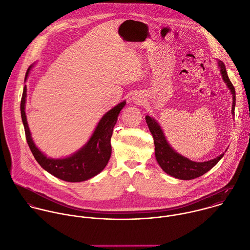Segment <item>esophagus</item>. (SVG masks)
<instances>
[{"mask_svg":"<svg viewBox=\"0 0 250 250\" xmlns=\"http://www.w3.org/2000/svg\"><path fill=\"white\" fill-rule=\"evenodd\" d=\"M134 101H135L136 103H140V102H141V101L139 100V98H134Z\"/></svg>","mask_w":250,"mask_h":250,"instance_id":"1","label":"esophagus"}]
</instances>
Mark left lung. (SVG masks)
<instances>
[{
    "mask_svg": "<svg viewBox=\"0 0 250 250\" xmlns=\"http://www.w3.org/2000/svg\"><path fill=\"white\" fill-rule=\"evenodd\" d=\"M218 65L220 67V72L222 74V77L225 83H227V86L229 87V91L232 94L233 101H232L231 113L234 115V105H235L234 87L228 77L226 67L223 62L218 61ZM146 121L153 137L156 160L160 165V167L162 168V170L172 177H175L180 180H191V179L200 177L206 172H208L211 168H213L224 155L223 153L218 157L205 162L191 161L182 156L181 154L176 152L174 149H172V147L166 142L163 132L160 129V126L154 119L146 115Z\"/></svg>",
    "mask_w": 250,
    "mask_h": 250,
    "instance_id": "left-lung-1",
    "label": "left lung"
}]
</instances>
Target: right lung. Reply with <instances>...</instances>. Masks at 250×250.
Here are the masks:
<instances>
[{"mask_svg":"<svg viewBox=\"0 0 250 250\" xmlns=\"http://www.w3.org/2000/svg\"><path fill=\"white\" fill-rule=\"evenodd\" d=\"M30 68L31 66L27 69L25 80L27 79ZM25 99L26 85L23 89L21 104V118L27 144L35 159L43 169L61 180L73 183L89 180L104 170L111 155L110 139L113 128L119 112L125 106L126 102L120 103L103 116L91 139L80 150L66 158L52 159L43 154L32 141L25 115Z\"/></svg>","mask_w":250,"mask_h":250,"instance_id":"obj_1","label":"right lung"}]
</instances>
